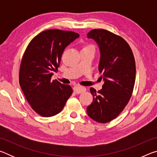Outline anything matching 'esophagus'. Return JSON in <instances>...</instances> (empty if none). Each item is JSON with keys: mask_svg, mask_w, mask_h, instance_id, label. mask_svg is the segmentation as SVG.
Masks as SVG:
<instances>
[{"mask_svg": "<svg viewBox=\"0 0 157 157\" xmlns=\"http://www.w3.org/2000/svg\"><path fill=\"white\" fill-rule=\"evenodd\" d=\"M73 91L75 93V94H79L84 91H86V88L84 86H75L73 87Z\"/></svg>", "mask_w": 157, "mask_h": 157, "instance_id": "1", "label": "esophagus"}]
</instances>
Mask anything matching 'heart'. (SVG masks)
Here are the masks:
<instances>
[{"label":"heart","instance_id":"obj_1","mask_svg":"<svg viewBox=\"0 0 157 157\" xmlns=\"http://www.w3.org/2000/svg\"><path fill=\"white\" fill-rule=\"evenodd\" d=\"M89 48H93L94 49V46H93L91 44H87V45H85L83 47V49L82 50H85V49H89Z\"/></svg>","mask_w":157,"mask_h":157}]
</instances>
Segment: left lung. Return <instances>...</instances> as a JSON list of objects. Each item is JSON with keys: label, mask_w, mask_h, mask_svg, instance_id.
I'll use <instances>...</instances> for the list:
<instances>
[{"label": "left lung", "mask_w": 157, "mask_h": 157, "mask_svg": "<svg viewBox=\"0 0 157 157\" xmlns=\"http://www.w3.org/2000/svg\"><path fill=\"white\" fill-rule=\"evenodd\" d=\"M96 41L100 51L99 72L102 74V89L90 91L94 97L86 112L100 123L115 119L132 97L136 79L134 55L127 42L121 36L103 29H94L87 34Z\"/></svg>", "instance_id": "left-lung-1"}]
</instances>
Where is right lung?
<instances>
[{"instance_id": "right-lung-1", "label": "right lung", "mask_w": 157, "mask_h": 157, "mask_svg": "<svg viewBox=\"0 0 157 157\" xmlns=\"http://www.w3.org/2000/svg\"><path fill=\"white\" fill-rule=\"evenodd\" d=\"M79 36L72 31L52 29L32 39L23 55L19 84L33 109L43 117H51L63 109L73 93L69 85L51 80L59 66L65 48Z\"/></svg>"}]
</instances>
